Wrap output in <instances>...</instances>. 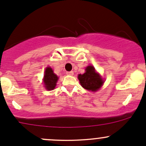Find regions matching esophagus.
I'll return each mask as SVG.
<instances>
[{"label":"esophagus","mask_w":146,"mask_h":146,"mask_svg":"<svg viewBox=\"0 0 146 146\" xmlns=\"http://www.w3.org/2000/svg\"><path fill=\"white\" fill-rule=\"evenodd\" d=\"M66 74L68 75V76H73V71H68L67 73H66Z\"/></svg>","instance_id":"obj_1"}]
</instances>
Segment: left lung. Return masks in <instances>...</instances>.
<instances>
[{
  "label": "left lung",
  "mask_w": 146,
  "mask_h": 146,
  "mask_svg": "<svg viewBox=\"0 0 146 146\" xmlns=\"http://www.w3.org/2000/svg\"><path fill=\"white\" fill-rule=\"evenodd\" d=\"M78 78L82 88L92 92L98 91L104 83V80L92 66H87L85 73L79 74Z\"/></svg>",
  "instance_id": "1"
}]
</instances>
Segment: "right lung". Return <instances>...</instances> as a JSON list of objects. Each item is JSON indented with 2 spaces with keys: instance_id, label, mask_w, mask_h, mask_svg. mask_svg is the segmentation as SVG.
I'll return each instance as SVG.
<instances>
[{
  "instance_id": "right-lung-1",
  "label": "right lung",
  "mask_w": 146,
  "mask_h": 146,
  "mask_svg": "<svg viewBox=\"0 0 146 146\" xmlns=\"http://www.w3.org/2000/svg\"><path fill=\"white\" fill-rule=\"evenodd\" d=\"M58 77L54 73L51 67H46L44 75V85L48 90H52L55 88Z\"/></svg>"
}]
</instances>
